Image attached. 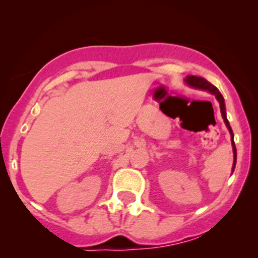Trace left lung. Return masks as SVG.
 I'll return each instance as SVG.
<instances>
[{
  "label": "left lung",
  "instance_id": "left-lung-1",
  "mask_svg": "<svg viewBox=\"0 0 258 258\" xmlns=\"http://www.w3.org/2000/svg\"><path fill=\"white\" fill-rule=\"evenodd\" d=\"M185 82L189 86H191V87L199 88V90H204V91H209L210 93L215 94L216 98H217L218 102H220L222 117H223L224 123H226V126L228 127V130H229V132H230V136H232V146H233V152H234V165H233V170H234V167H235V162H236V149H235V144H234V141H233L234 135H233V131H232V127H230L229 122H228V120H227V116H226V106H224L223 97H222L220 91L217 90V87H215V86L210 84L207 80L203 79V78H199V76H186Z\"/></svg>",
  "mask_w": 258,
  "mask_h": 258
}]
</instances>
